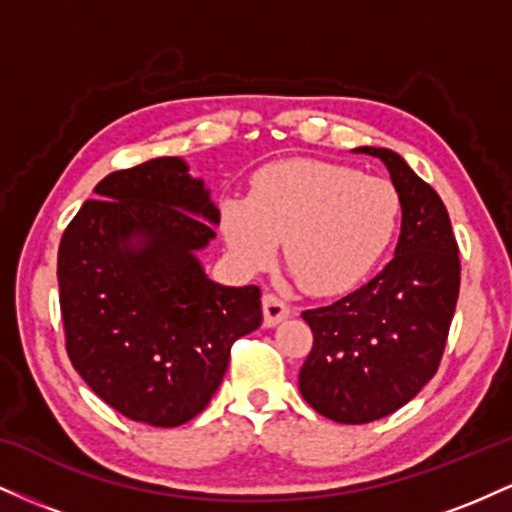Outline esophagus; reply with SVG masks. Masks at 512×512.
<instances>
[{
    "label": "esophagus",
    "instance_id": "34e87169",
    "mask_svg": "<svg viewBox=\"0 0 512 512\" xmlns=\"http://www.w3.org/2000/svg\"><path fill=\"white\" fill-rule=\"evenodd\" d=\"M262 313H264V325L274 327V325H279V322H284L286 317L291 315V308L284 301H281L279 296H274V293H267V296L262 298Z\"/></svg>",
    "mask_w": 512,
    "mask_h": 512
}]
</instances>
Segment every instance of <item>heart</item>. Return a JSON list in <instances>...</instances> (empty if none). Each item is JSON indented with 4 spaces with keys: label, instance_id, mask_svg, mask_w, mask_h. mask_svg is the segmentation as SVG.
Wrapping results in <instances>:
<instances>
[{
    "label": "heart",
    "instance_id": "1",
    "mask_svg": "<svg viewBox=\"0 0 512 512\" xmlns=\"http://www.w3.org/2000/svg\"><path fill=\"white\" fill-rule=\"evenodd\" d=\"M402 202L390 180L339 163L293 158L257 170L248 195L219 199V228L240 272L279 255L303 289L334 296L370 274L397 236Z\"/></svg>",
    "mask_w": 512,
    "mask_h": 512
}]
</instances>
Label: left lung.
I'll return each instance as SVG.
<instances>
[{
  "label": "left lung",
  "instance_id": "1",
  "mask_svg": "<svg viewBox=\"0 0 512 512\" xmlns=\"http://www.w3.org/2000/svg\"><path fill=\"white\" fill-rule=\"evenodd\" d=\"M354 151L385 163L402 202V228L383 272L342 301L303 313L315 342L298 390L337 424L383 419L424 390L460 293L457 243L438 192L392 149Z\"/></svg>",
  "mask_w": 512,
  "mask_h": 512
}]
</instances>
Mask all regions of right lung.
<instances>
[{"mask_svg":"<svg viewBox=\"0 0 512 512\" xmlns=\"http://www.w3.org/2000/svg\"><path fill=\"white\" fill-rule=\"evenodd\" d=\"M93 192L57 252L69 361L127 419L180 426L219 390L231 344L262 325L260 289L204 272L219 209L185 158L117 170Z\"/></svg>","mask_w":512,"mask_h":512,"instance_id":"1","label":"right lung"}]
</instances>
